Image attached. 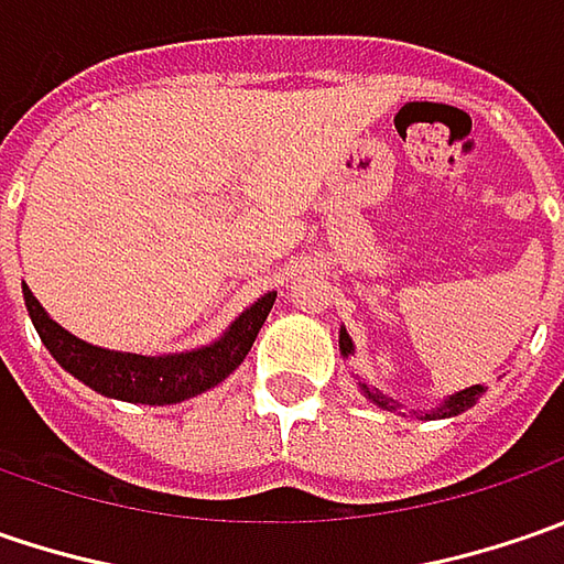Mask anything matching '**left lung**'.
I'll use <instances>...</instances> for the list:
<instances>
[{"label": "left lung", "instance_id": "1", "mask_svg": "<svg viewBox=\"0 0 564 564\" xmlns=\"http://www.w3.org/2000/svg\"><path fill=\"white\" fill-rule=\"evenodd\" d=\"M338 351H341V358H351L355 355V341H351V336H348V329L341 326L338 329ZM360 392H364V399L373 401L377 408H382V411H404V404H401L399 399H389V395H382L379 389H370L367 382H358ZM487 392V386H467V389H462V392H455V395H445L433 411H411V414H421V421H436V417H455V414H462V411H467V408H474L477 404V399Z\"/></svg>", "mask_w": 564, "mask_h": 564}]
</instances>
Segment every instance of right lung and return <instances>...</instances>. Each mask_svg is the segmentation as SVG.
<instances>
[{
  "label": "right lung",
  "instance_id": "obj_1",
  "mask_svg": "<svg viewBox=\"0 0 564 564\" xmlns=\"http://www.w3.org/2000/svg\"><path fill=\"white\" fill-rule=\"evenodd\" d=\"M21 292H24V307H28L33 329L46 345V351L58 360V367L80 379L84 386H90L99 395L131 401V404H178L219 386L248 358L250 345L260 333V326L267 323L272 301H275V292L260 294L248 311L235 316L226 333L209 345L191 348V351H172V355H134V351L99 348L72 336L65 326H58L53 316L46 314V307L33 297L28 285H21Z\"/></svg>",
  "mask_w": 564,
  "mask_h": 564
}]
</instances>
